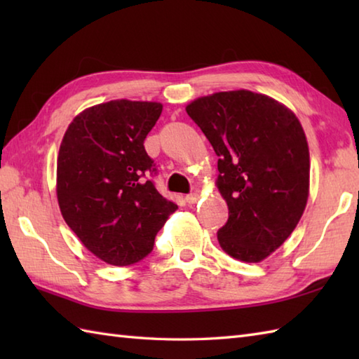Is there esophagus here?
<instances>
[{"instance_id":"34e87169","label":"esophagus","mask_w":359,"mask_h":359,"mask_svg":"<svg viewBox=\"0 0 359 359\" xmlns=\"http://www.w3.org/2000/svg\"><path fill=\"white\" fill-rule=\"evenodd\" d=\"M199 194L197 193H191V194H188L187 197H185V201L188 202V205H196L197 202H199Z\"/></svg>"}]
</instances>
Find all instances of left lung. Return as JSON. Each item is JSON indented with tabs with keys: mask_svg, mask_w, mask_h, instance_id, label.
<instances>
[{
	"mask_svg": "<svg viewBox=\"0 0 359 359\" xmlns=\"http://www.w3.org/2000/svg\"><path fill=\"white\" fill-rule=\"evenodd\" d=\"M219 156L216 187L228 205L219 245L256 264L284 243L306 210L310 152L296 114L247 89L215 93L187 104Z\"/></svg>",
	"mask_w": 359,
	"mask_h": 359,
	"instance_id": "obj_1",
	"label": "left lung"
}]
</instances>
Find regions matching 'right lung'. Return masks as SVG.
<instances>
[{
	"mask_svg": "<svg viewBox=\"0 0 359 359\" xmlns=\"http://www.w3.org/2000/svg\"><path fill=\"white\" fill-rule=\"evenodd\" d=\"M162 109L158 102L125 98L90 106L60 144V211L83 245L109 265L142 261L177 210L148 179L154 168L143 142Z\"/></svg>",
	"mask_w": 359,
	"mask_h": 359,
	"instance_id": "1",
	"label": "right lung"
}]
</instances>
